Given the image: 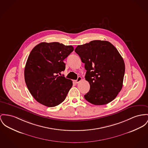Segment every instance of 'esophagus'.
Segmentation results:
<instances>
[{
  "label": "esophagus",
  "instance_id": "1",
  "mask_svg": "<svg viewBox=\"0 0 148 148\" xmlns=\"http://www.w3.org/2000/svg\"><path fill=\"white\" fill-rule=\"evenodd\" d=\"M81 80H82V78H81V77L79 76V77H78L77 79L76 80H75V82H76V83H77V84H78V83Z\"/></svg>",
  "mask_w": 148,
  "mask_h": 148
}]
</instances>
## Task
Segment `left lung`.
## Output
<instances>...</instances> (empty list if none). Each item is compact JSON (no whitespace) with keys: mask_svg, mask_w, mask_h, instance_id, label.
Returning a JSON list of instances; mask_svg holds the SVG:
<instances>
[{"mask_svg":"<svg viewBox=\"0 0 148 148\" xmlns=\"http://www.w3.org/2000/svg\"><path fill=\"white\" fill-rule=\"evenodd\" d=\"M87 71L85 79L90 88L85 99L94 105L107 104L116 98L123 86L124 60L107 41L93 40L75 50Z\"/></svg>","mask_w":148,"mask_h":148,"instance_id":"8db88e82","label":"left lung"}]
</instances>
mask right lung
Instances as JSON below:
<instances>
[{"instance_id": "obj_1", "label": "right lung", "mask_w": 148, "mask_h": 148, "mask_svg": "<svg viewBox=\"0 0 148 148\" xmlns=\"http://www.w3.org/2000/svg\"><path fill=\"white\" fill-rule=\"evenodd\" d=\"M73 49L72 45L58 42H43L31 50L25 68V80L31 94L40 104L53 107L66 98L72 81L59 74L66 68L63 60Z\"/></svg>"}]
</instances>
